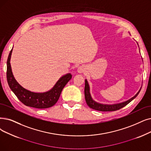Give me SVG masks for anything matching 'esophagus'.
Instances as JSON below:
<instances>
[{
	"label": "esophagus",
	"mask_w": 151,
	"mask_h": 151,
	"mask_svg": "<svg viewBox=\"0 0 151 151\" xmlns=\"http://www.w3.org/2000/svg\"><path fill=\"white\" fill-rule=\"evenodd\" d=\"M77 71L79 73H83L86 71V68L84 67V66H80V67H78Z\"/></svg>",
	"instance_id": "esophagus-1"
}]
</instances>
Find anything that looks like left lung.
<instances>
[{"mask_svg": "<svg viewBox=\"0 0 151 151\" xmlns=\"http://www.w3.org/2000/svg\"><path fill=\"white\" fill-rule=\"evenodd\" d=\"M138 45V44H137ZM141 89L137 92V94L133 96V97L131 98L129 100L124 101L121 103L119 104H104L101 103H99L96 101H95L93 97H92L90 93V87L89 83L87 81V80H85V86H84V97L85 100H86V104L88 106L93 109H94L98 111H102V112H109V111H115L117 110H119L123 107L126 106L127 104H128L131 101H132L134 98L138 95L139 92L141 91Z\"/></svg>", "mask_w": 151, "mask_h": 151, "instance_id": "1", "label": "left lung"}]
</instances>
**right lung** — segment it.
Masks as SVG:
<instances>
[{
    "mask_svg": "<svg viewBox=\"0 0 151 151\" xmlns=\"http://www.w3.org/2000/svg\"><path fill=\"white\" fill-rule=\"evenodd\" d=\"M10 50L6 62V79L9 86L18 99L25 106L37 109H46L55 104L59 99L62 91L67 83L71 80L72 75L67 73L62 76L51 89L44 93H35L24 88L19 84L13 75L10 65L12 53Z\"/></svg>",
    "mask_w": 151,
    "mask_h": 151,
    "instance_id": "right-lung-1",
    "label": "right lung"
}]
</instances>
